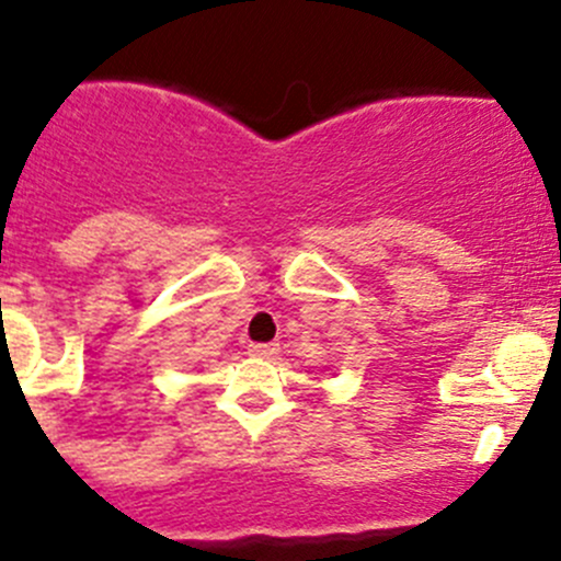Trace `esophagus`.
<instances>
[{
  "label": "esophagus",
  "instance_id": "1",
  "mask_svg": "<svg viewBox=\"0 0 561 561\" xmlns=\"http://www.w3.org/2000/svg\"><path fill=\"white\" fill-rule=\"evenodd\" d=\"M247 351H249V356L271 358L276 351H279V345H276V342H252V345H249Z\"/></svg>",
  "mask_w": 561,
  "mask_h": 561
}]
</instances>
